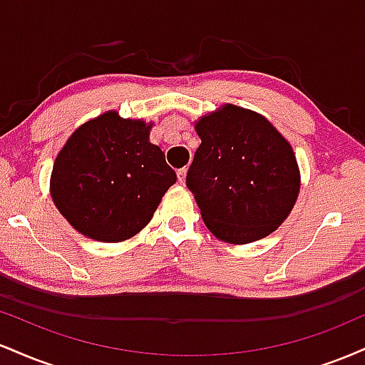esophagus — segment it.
Masks as SVG:
<instances>
[{
  "label": "esophagus",
  "instance_id": "1",
  "mask_svg": "<svg viewBox=\"0 0 365 365\" xmlns=\"http://www.w3.org/2000/svg\"><path fill=\"white\" fill-rule=\"evenodd\" d=\"M185 175H187V170L185 168H182V170L177 171V177H178L180 185H183V183H185Z\"/></svg>",
  "mask_w": 365,
  "mask_h": 365
}]
</instances>
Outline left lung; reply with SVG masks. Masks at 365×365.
Masks as SVG:
<instances>
[{
  "label": "left lung",
  "instance_id": "1",
  "mask_svg": "<svg viewBox=\"0 0 365 365\" xmlns=\"http://www.w3.org/2000/svg\"><path fill=\"white\" fill-rule=\"evenodd\" d=\"M200 145L187 187L209 232L228 244L273 233L300 188L292 145L261 115L226 104L195 123Z\"/></svg>",
  "mask_w": 365,
  "mask_h": 365
}]
</instances>
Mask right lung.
Here are the masks:
<instances>
[{"label":"right lung","instance_id":"1","mask_svg":"<svg viewBox=\"0 0 365 365\" xmlns=\"http://www.w3.org/2000/svg\"><path fill=\"white\" fill-rule=\"evenodd\" d=\"M150 123L108 111L72 133L54 161L51 197L82 235L121 242L149 223L177 182L165 153L149 142Z\"/></svg>","mask_w":365,"mask_h":365}]
</instances>
